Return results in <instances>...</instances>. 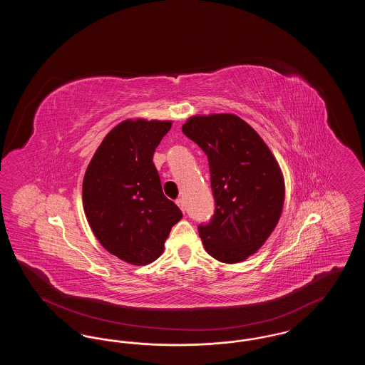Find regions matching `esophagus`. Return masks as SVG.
<instances>
[{
    "label": "esophagus",
    "instance_id": "1",
    "mask_svg": "<svg viewBox=\"0 0 365 365\" xmlns=\"http://www.w3.org/2000/svg\"><path fill=\"white\" fill-rule=\"evenodd\" d=\"M176 205L182 209V212H185V202H183L182 198H178V200H176Z\"/></svg>",
    "mask_w": 365,
    "mask_h": 365
}]
</instances>
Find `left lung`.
<instances>
[{
  "mask_svg": "<svg viewBox=\"0 0 365 365\" xmlns=\"http://www.w3.org/2000/svg\"><path fill=\"white\" fill-rule=\"evenodd\" d=\"M183 134L208 156L215 212L198 232L213 259L246 260L268 240L284 202L278 161L241 118L220 113L192 116Z\"/></svg>",
  "mask_w": 365,
  "mask_h": 365,
  "instance_id": "left-lung-1",
  "label": "left lung"
}]
</instances>
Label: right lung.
Returning a JSON list of instances; mask_svg holds the SVG:
<instances>
[{"mask_svg": "<svg viewBox=\"0 0 365 365\" xmlns=\"http://www.w3.org/2000/svg\"><path fill=\"white\" fill-rule=\"evenodd\" d=\"M173 122L124 120L105 137L87 167L83 207L105 249L134 265L158 259L182 212L168 200L153 153Z\"/></svg>", "mask_w": 365, "mask_h": 365, "instance_id": "1", "label": "right lung"}]
</instances>
